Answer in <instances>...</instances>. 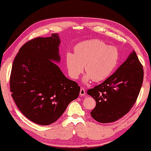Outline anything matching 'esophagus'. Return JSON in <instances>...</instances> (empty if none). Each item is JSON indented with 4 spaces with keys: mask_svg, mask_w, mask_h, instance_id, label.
<instances>
[{
    "mask_svg": "<svg viewBox=\"0 0 151 151\" xmlns=\"http://www.w3.org/2000/svg\"><path fill=\"white\" fill-rule=\"evenodd\" d=\"M80 95L81 96H85L86 95V90L84 88H81L80 89Z\"/></svg>",
    "mask_w": 151,
    "mask_h": 151,
    "instance_id": "esophagus-1",
    "label": "esophagus"
}]
</instances>
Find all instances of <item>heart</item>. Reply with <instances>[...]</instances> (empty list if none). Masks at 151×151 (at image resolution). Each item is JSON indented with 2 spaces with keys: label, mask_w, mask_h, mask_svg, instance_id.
<instances>
[{
  "label": "heart",
  "mask_w": 151,
  "mask_h": 151,
  "mask_svg": "<svg viewBox=\"0 0 151 151\" xmlns=\"http://www.w3.org/2000/svg\"><path fill=\"white\" fill-rule=\"evenodd\" d=\"M74 54L67 53L65 63L71 78L78 79L84 70L86 82L106 80L114 70L119 60V53L114 46H109L98 39H90L78 43Z\"/></svg>",
  "instance_id": "b5f03b06"
}]
</instances>
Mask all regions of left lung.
Segmentation results:
<instances>
[{
	"instance_id": "obj_1",
	"label": "left lung",
	"mask_w": 151,
	"mask_h": 151,
	"mask_svg": "<svg viewBox=\"0 0 151 151\" xmlns=\"http://www.w3.org/2000/svg\"><path fill=\"white\" fill-rule=\"evenodd\" d=\"M143 78L142 65L133 51L115 73L87 91L96 102L92 117L100 123H109L124 116L137 100Z\"/></svg>"
}]
</instances>
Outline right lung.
I'll return each mask as SVG.
<instances>
[{
  "label": "right lung",
  "instance_id": "1",
  "mask_svg": "<svg viewBox=\"0 0 151 151\" xmlns=\"http://www.w3.org/2000/svg\"><path fill=\"white\" fill-rule=\"evenodd\" d=\"M58 34L31 39L20 48L10 76V91L27 119L49 125L59 119L80 88L69 80L52 61H59Z\"/></svg>",
  "mask_w": 151,
  "mask_h": 151
}]
</instances>
